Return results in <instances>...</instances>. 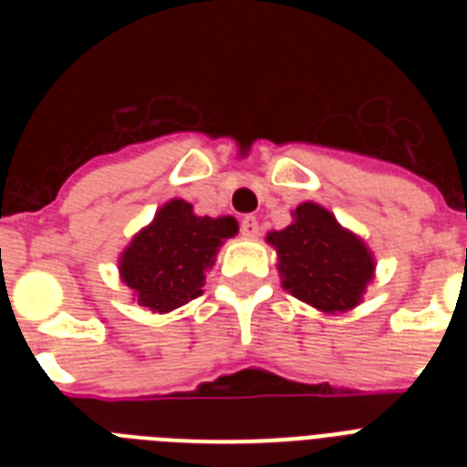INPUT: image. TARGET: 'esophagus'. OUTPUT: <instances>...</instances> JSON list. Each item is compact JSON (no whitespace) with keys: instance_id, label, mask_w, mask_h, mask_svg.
Listing matches in <instances>:
<instances>
[{"instance_id":"34e87169","label":"esophagus","mask_w":467,"mask_h":467,"mask_svg":"<svg viewBox=\"0 0 467 467\" xmlns=\"http://www.w3.org/2000/svg\"><path fill=\"white\" fill-rule=\"evenodd\" d=\"M240 233L244 234V237H256V234H259V220H256L254 215H244L240 223Z\"/></svg>"}]
</instances>
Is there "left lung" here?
<instances>
[{
  "mask_svg": "<svg viewBox=\"0 0 467 467\" xmlns=\"http://www.w3.org/2000/svg\"><path fill=\"white\" fill-rule=\"evenodd\" d=\"M269 242L278 252L284 285L296 298L322 312L358 306L373 276V256L322 205L300 203L291 225L271 233Z\"/></svg>",
  "mask_w": 467,
  "mask_h": 467,
  "instance_id": "obj_1",
  "label": "left lung"
}]
</instances>
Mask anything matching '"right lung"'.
<instances>
[{
  "label": "right lung",
  "instance_id": "1",
  "mask_svg": "<svg viewBox=\"0 0 467 467\" xmlns=\"http://www.w3.org/2000/svg\"><path fill=\"white\" fill-rule=\"evenodd\" d=\"M237 233L234 218H198L186 201H169L135 234L120 259V276L142 307L169 312L201 296L205 269L223 240Z\"/></svg>",
  "mask_w": 467,
  "mask_h": 467
}]
</instances>
